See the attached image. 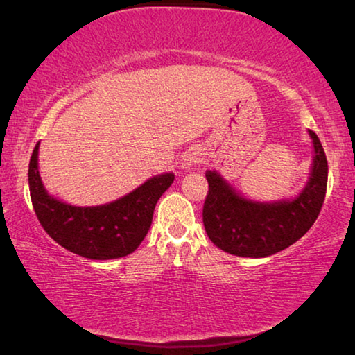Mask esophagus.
Listing matches in <instances>:
<instances>
[{"label":"esophagus","mask_w":355,"mask_h":355,"mask_svg":"<svg viewBox=\"0 0 355 355\" xmlns=\"http://www.w3.org/2000/svg\"><path fill=\"white\" fill-rule=\"evenodd\" d=\"M199 161H200L199 155H197V153H188V155L184 156V159H183V167H184V169H191V167L199 163Z\"/></svg>","instance_id":"1"}]
</instances>
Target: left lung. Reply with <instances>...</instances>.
I'll use <instances>...</instances> for the list:
<instances>
[{"label":"left lung","mask_w":355,"mask_h":355,"mask_svg":"<svg viewBox=\"0 0 355 355\" xmlns=\"http://www.w3.org/2000/svg\"><path fill=\"white\" fill-rule=\"evenodd\" d=\"M309 180L293 199L254 200L241 194L218 171H207L208 196L203 225L211 241L227 254L264 258L290 248L315 224L327 188V159L313 131Z\"/></svg>","instance_id":"left-lung-1"}]
</instances>
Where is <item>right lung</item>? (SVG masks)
<instances>
[{
	"label": "right lung",
	"mask_w": 355,
	"mask_h": 355,
	"mask_svg": "<svg viewBox=\"0 0 355 355\" xmlns=\"http://www.w3.org/2000/svg\"><path fill=\"white\" fill-rule=\"evenodd\" d=\"M39 146L29 161L28 183L37 219L58 244L91 260L127 257L139 248L152 225L156 202L173 183L172 172L144 182L117 200L76 207L48 194L39 173Z\"/></svg>",
	"instance_id": "obj_1"
}]
</instances>
